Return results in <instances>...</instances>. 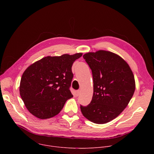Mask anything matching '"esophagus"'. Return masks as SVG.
Here are the masks:
<instances>
[{"label":"esophagus","mask_w":154,"mask_h":154,"mask_svg":"<svg viewBox=\"0 0 154 154\" xmlns=\"http://www.w3.org/2000/svg\"><path fill=\"white\" fill-rule=\"evenodd\" d=\"M75 93H76V96H78L80 94V90H77V91H76Z\"/></svg>","instance_id":"obj_1"}]
</instances>
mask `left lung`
Returning a JSON list of instances; mask_svg holds the SVG:
<instances>
[{"label":"left lung","instance_id":"8db88e82","mask_svg":"<svg viewBox=\"0 0 154 154\" xmlns=\"http://www.w3.org/2000/svg\"><path fill=\"white\" fill-rule=\"evenodd\" d=\"M92 71L93 95L87 106L80 105L83 115L99 124L118 116L127 106L135 90L134 74L119 55L106 51L83 56Z\"/></svg>","mask_w":154,"mask_h":154}]
</instances>
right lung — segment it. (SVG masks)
Masks as SVG:
<instances>
[{
    "mask_svg": "<svg viewBox=\"0 0 154 154\" xmlns=\"http://www.w3.org/2000/svg\"><path fill=\"white\" fill-rule=\"evenodd\" d=\"M82 55L77 53L48 56L26 69L21 77L19 93L31 114L45 119L60 112L66 100L73 97L69 90L72 66Z\"/></svg>",
    "mask_w": 154,
    "mask_h": 154,
    "instance_id": "obj_1",
    "label": "right lung"
}]
</instances>
